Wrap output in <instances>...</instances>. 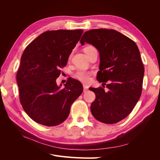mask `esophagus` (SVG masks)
Here are the masks:
<instances>
[{"mask_svg": "<svg viewBox=\"0 0 160 160\" xmlns=\"http://www.w3.org/2000/svg\"><path fill=\"white\" fill-rule=\"evenodd\" d=\"M88 91V87L84 84L83 85V92L84 93H85V92H87Z\"/></svg>", "mask_w": 160, "mask_h": 160, "instance_id": "1", "label": "esophagus"}]
</instances>
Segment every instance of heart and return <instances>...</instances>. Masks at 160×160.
<instances>
[{"label": "heart", "mask_w": 160, "mask_h": 160, "mask_svg": "<svg viewBox=\"0 0 160 160\" xmlns=\"http://www.w3.org/2000/svg\"><path fill=\"white\" fill-rule=\"evenodd\" d=\"M93 47H91V46L87 47L85 48L84 51L90 49V48H93ZM74 77L76 79L79 80L80 81H82V82H88L90 79V75L89 72H87L85 70H82V69L77 71L75 73Z\"/></svg>", "instance_id": "b5f03b06"}]
</instances>
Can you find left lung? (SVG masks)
Returning a JSON list of instances; mask_svg holds the SVG:
<instances>
[{"label":"left lung","instance_id":"left-lung-1","mask_svg":"<svg viewBox=\"0 0 160 160\" xmlns=\"http://www.w3.org/2000/svg\"><path fill=\"white\" fill-rule=\"evenodd\" d=\"M94 46L99 52V71L97 79L103 88H90L95 94L91 105L93 117L99 122L113 124L132 112L141 96L144 67L135 42L121 32L106 28L86 31L81 38Z\"/></svg>","mask_w":160,"mask_h":160}]
</instances>
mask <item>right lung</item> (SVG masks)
<instances>
[{
	"instance_id": "1",
	"label": "right lung",
	"mask_w": 160,
	"mask_h": 160,
	"mask_svg": "<svg viewBox=\"0 0 160 160\" xmlns=\"http://www.w3.org/2000/svg\"><path fill=\"white\" fill-rule=\"evenodd\" d=\"M83 32L81 29L46 31L24 51L17 75L19 98L35 122L49 127L62 123L83 92V85L75 79H69L62 89L56 82Z\"/></svg>"
}]
</instances>
